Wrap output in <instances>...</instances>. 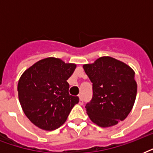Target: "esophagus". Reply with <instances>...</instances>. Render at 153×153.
<instances>
[{
    "label": "esophagus",
    "instance_id": "esophagus-1",
    "mask_svg": "<svg viewBox=\"0 0 153 153\" xmlns=\"http://www.w3.org/2000/svg\"><path fill=\"white\" fill-rule=\"evenodd\" d=\"M79 104H80V105H83L84 104L83 97H82V96H79Z\"/></svg>",
    "mask_w": 153,
    "mask_h": 153
}]
</instances>
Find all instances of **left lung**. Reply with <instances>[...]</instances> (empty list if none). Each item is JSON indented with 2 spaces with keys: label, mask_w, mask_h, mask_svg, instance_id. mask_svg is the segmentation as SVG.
<instances>
[{
  "label": "left lung",
  "mask_w": 153,
  "mask_h": 153,
  "mask_svg": "<svg viewBox=\"0 0 153 153\" xmlns=\"http://www.w3.org/2000/svg\"><path fill=\"white\" fill-rule=\"evenodd\" d=\"M83 69L93 86L92 98L85 106L91 121L101 127H109L125 120L137 95L134 71L108 56L84 65Z\"/></svg>",
  "instance_id": "8db88e82"
}]
</instances>
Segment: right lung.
Masks as SVG:
<instances>
[{
    "instance_id": "add662e5",
    "label": "right lung",
    "mask_w": 153,
    "mask_h": 153,
    "mask_svg": "<svg viewBox=\"0 0 153 153\" xmlns=\"http://www.w3.org/2000/svg\"><path fill=\"white\" fill-rule=\"evenodd\" d=\"M76 65L47 58L26 70L18 82L24 113L37 127L54 130L62 126L79 98L70 95L67 79Z\"/></svg>"
}]
</instances>
